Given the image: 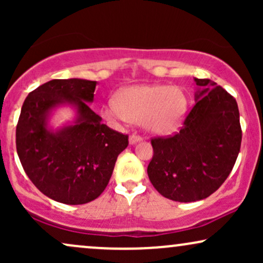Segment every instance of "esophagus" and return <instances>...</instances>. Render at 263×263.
Segmentation results:
<instances>
[{"label": "esophagus", "instance_id": "1", "mask_svg": "<svg viewBox=\"0 0 263 263\" xmlns=\"http://www.w3.org/2000/svg\"><path fill=\"white\" fill-rule=\"evenodd\" d=\"M142 140H143V137H142V136H140V135L132 134L131 136H129V143H131V144L137 143V142H140Z\"/></svg>", "mask_w": 263, "mask_h": 263}]
</instances>
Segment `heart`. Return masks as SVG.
Returning <instances> with one entry per match:
<instances>
[{"mask_svg":"<svg viewBox=\"0 0 263 263\" xmlns=\"http://www.w3.org/2000/svg\"><path fill=\"white\" fill-rule=\"evenodd\" d=\"M188 110V99L182 87L137 85L121 90L116 101H110L102 115L107 120L143 122L156 135L174 134Z\"/></svg>","mask_w":263,"mask_h":263,"instance_id":"heart-1","label":"heart"}]
</instances>
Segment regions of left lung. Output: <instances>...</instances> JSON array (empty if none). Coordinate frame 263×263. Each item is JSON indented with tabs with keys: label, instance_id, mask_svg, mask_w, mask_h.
<instances>
[{
	"label": "left lung",
	"instance_id": "8db88e82",
	"mask_svg": "<svg viewBox=\"0 0 263 263\" xmlns=\"http://www.w3.org/2000/svg\"><path fill=\"white\" fill-rule=\"evenodd\" d=\"M195 105L173 136L151 140L147 173L159 194L174 201H197L216 192L231 173L242 131L237 102L210 79H197Z\"/></svg>",
	"mask_w": 263,
	"mask_h": 263
}]
</instances>
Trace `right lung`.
<instances>
[{"instance_id":"right-lung-1","label":"right lung","mask_w":263,"mask_h":263,"mask_svg":"<svg viewBox=\"0 0 263 263\" xmlns=\"http://www.w3.org/2000/svg\"><path fill=\"white\" fill-rule=\"evenodd\" d=\"M96 81L54 79L28 93L16 128V147L26 174L53 200L86 204L104 192L117 156L128 146V136L101 123L89 107ZM69 102L80 117L74 125L52 133L47 112Z\"/></svg>"}]
</instances>
